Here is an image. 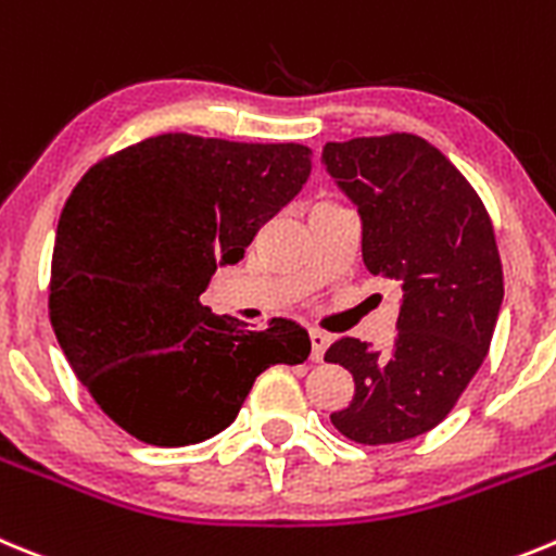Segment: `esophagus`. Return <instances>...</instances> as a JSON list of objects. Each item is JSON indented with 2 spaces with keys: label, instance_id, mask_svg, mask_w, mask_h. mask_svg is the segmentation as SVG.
<instances>
[{
  "label": "esophagus",
  "instance_id": "34e87169",
  "mask_svg": "<svg viewBox=\"0 0 556 556\" xmlns=\"http://www.w3.org/2000/svg\"><path fill=\"white\" fill-rule=\"evenodd\" d=\"M332 343V334L321 332V329H309V359H315V363H321L324 359V352H327V346Z\"/></svg>",
  "mask_w": 556,
  "mask_h": 556
}]
</instances>
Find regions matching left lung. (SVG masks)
I'll return each instance as SVG.
<instances>
[{"label":"left lung","instance_id":"left-lung-1","mask_svg":"<svg viewBox=\"0 0 556 556\" xmlns=\"http://www.w3.org/2000/svg\"><path fill=\"white\" fill-rule=\"evenodd\" d=\"M321 163L357 207L365 268L402 285L388 352L340 338L324 354L354 377L329 418L354 443H402L452 413L488 354L504 299L496 235L471 182L418 135L327 143Z\"/></svg>","mask_w":556,"mask_h":556}]
</instances>
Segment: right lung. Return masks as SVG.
<instances>
[{"mask_svg": "<svg viewBox=\"0 0 556 556\" xmlns=\"http://www.w3.org/2000/svg\"><path fill=\"white\" fill-rule=\"evenodd\" d=\"M309 154L168 132L79 179L58 222L49 318L77 379L124 432L152 446L202 443L235 421L268 365L307 359L296 321L252 332L199 296L302 191Z\"/></svg>", "mask_w": 556, "mask_h": 556, "instance_id": "obj_1", "label": "right lung"}]
</instances>
